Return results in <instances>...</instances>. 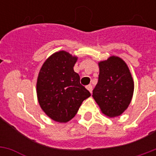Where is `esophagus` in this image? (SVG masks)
Wrapping results in <instances>:
<instances>
[{"instance_id":"1","label":"esophagus","mask_w":156,"mask_h":156,"mask_svg":"<svg viewBox=\"0 0 156 156\" xmlns=\"http://www.w3.org/2000/svg\"><path fill=\"white\" fill-rule=\"evenodd\" d=\"M87 90H89L90 93L92 92V86L91 85H88L87 87Z\"/></svg>"}]
</instances>
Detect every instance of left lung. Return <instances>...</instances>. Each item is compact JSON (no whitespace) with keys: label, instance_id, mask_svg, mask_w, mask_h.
<instances>
[{"label":"left lung","instance_id":"1","mask_svg":"<svg viewBox=\"0 0 156 156\" xmlns=\"http://www.w3.org/2000/svg\"><path fill=\"white\" fill-rule=\"evenodd\" d=\"M99 80L92 97L102 113L116 117L123 113L133 97L134 83L128 66L121 58L112 56L99 63Z\"/></svg>","mask_w":156,"mask_h":156}]
</instances>
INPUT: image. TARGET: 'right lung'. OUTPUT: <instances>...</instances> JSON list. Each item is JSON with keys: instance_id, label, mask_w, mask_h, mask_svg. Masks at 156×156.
Here are the masks:
<instances>
[{"instance_id": "right-lung-1", "label": "right lung", "mask_w": 156, "mask_h": 156, "mask_svg": "<svg viewBox=\"0 0 156 156\" xmlns=\"http://www.w3.org/2000/svg\"><path fill=\"white\" fill-rule=\"evenodd\" d=\"M78 57L66 51L52 54L38 75L36 93L40 108L48 117L60 123L73 118L90 93L80 84L73 70Z\"/></svg>"}]
</instances>
